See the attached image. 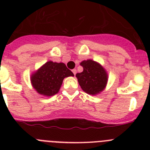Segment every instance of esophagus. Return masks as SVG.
Masks as SVG:
<instances>
[{"instance_id": "obj_1", "label": "esophagus", "mask_w": 150, "mask_h": 150, "mask_svg": "<svg viewBox=\"0 0 150 150\" xmlns=\"http://www.w3.org/2000/svg\"><path fill=\"white\" fill-rule=\"evenodd\" d=\"M72 72H73V74H74V75H76V69H74V70H72Z\"/></svg>"}]
</instances>
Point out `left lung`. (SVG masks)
<instances>
[{"instance_id": "left-lung-1", "label": "left lung", "mask_w": 150, "mask_h": 150, "mask_svg": "<svg viewBox=\"0 0 150 150\" xmlns=\"http://www.w3.org/2000/svg\"><path fill=\"white\" fill-rule=\"evenodd\" d=\"M80 65L83 67V71L76 74V76L82 89L89 95L100 93L105 88L107 82L105 70L92 60L83 61Z\"/></svg>"}]
</instances>
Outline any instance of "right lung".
<instances>
[{"label": "right lung", "instance_id": "1", "mask_svg": "<svg viewBox=\"0 0 150 150\" xmlns=\"http://www.w3.org/2000/svg\"><path fill=\"white\" fill-rule=\"evenodd\" d=\"M74 76L64 63L48 62L31 76L33 87L40 95L52 96L59 92L64 78Z\"/></svg>", "mask_w": 150, "mask_h": 150}]
</instances>
